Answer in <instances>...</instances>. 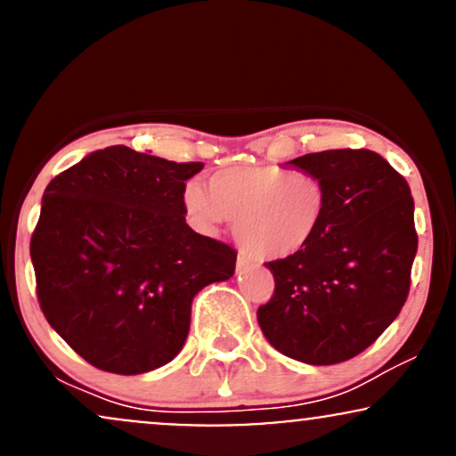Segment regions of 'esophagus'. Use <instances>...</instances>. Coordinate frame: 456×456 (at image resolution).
<instances>
[{"label": "esophagus", "mask_w": 456, "mask_h": 456, "mask_svg": "<svg viewBox=\"0 0 456 456\" xmlns=\"http://www.w3.org/2000/svg\"><path fill=\"white\" fill-rule=\"evenodd\" d=\"M251 266V262L245 258V256H240L239 254V258H237V271H245V269H249Z\"/></svg>", "instance_id": "obj_1"}]
</instances>
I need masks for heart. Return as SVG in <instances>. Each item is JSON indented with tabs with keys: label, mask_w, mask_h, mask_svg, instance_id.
I'll list each match as a JSON object with an SVG mask.
<instances>
[{
	"label": "heart",
	"mask_w": 456,
	"mask_h": 456,
	"mask_svg": "<svg viewBox=\"0 0 456 456\" xmlns=\"http://www.w3.org/2000/svg\"><path fill=\"white\" fill-rule=\"evenodd\" d=\"M183 207L202 232L234 219V234L262 262L298 256L322 230L329 211L324 181L280 166H234L208 176L207 190L187 183Z\"/></svg>",
	"instance_id": "heart-1"
}]
</instances>
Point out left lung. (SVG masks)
Wrapping results in <instances>:
<instances>
[{
  "mask_svg": "<svg viewBox=\"0 0 456 456\" xmlns=\"http://www.w3.org/2000/svg\"><path fill=\"white\" fill-rule=\"evenodd\" d=\"M318 175L326 222L307 249L266 262L275 277L258 309L266 341L307 365L361 354L393 324L410 292L419 249L408 181L369 149H330L286 162Z\"/></svg>",
  "mask_w": 456,
  "mask_h": 456,
  "instance_id": "8db88e82",
  "label": "left lung"
}]
</instances>
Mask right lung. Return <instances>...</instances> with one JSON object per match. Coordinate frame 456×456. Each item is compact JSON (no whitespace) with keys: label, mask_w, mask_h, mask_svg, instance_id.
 Returning <instances> with one entry per match:
<instances>
[{"label":"right lung","mask_w":456,"mask_h":456,"mask_svg":"<svg viewBox=\"0 0 456 456\" xmlns=\"http://www.w3.org/2000/svg\"><path fill=\"white\" fill-rule=\"evenodd\" d=\"M202 166L115 144L45 190L29 245L37 301L102 371L136 376L173 361L196 294L234 275L237 251L185 224V181Z\"/></svg>","instance_id":"add662e5"}]
</instances>
